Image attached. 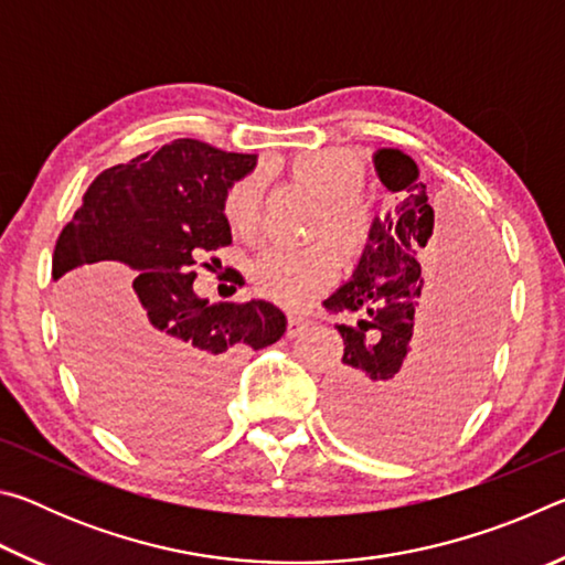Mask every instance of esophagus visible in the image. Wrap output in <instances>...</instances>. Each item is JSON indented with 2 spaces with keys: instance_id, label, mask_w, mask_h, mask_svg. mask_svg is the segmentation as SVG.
<instances>
[{
  "instance_id": "1",
  "label": "esophagus",
  "mask_w": 565,
  "mask_h": 565,
  "mask_svg": "<svg viewBox=\"0 0 565 565\" xmlns=\"http://www.w3.org/2000/svg\"><path fill=\"white\" fill-rule=\"evenodd\" d=\"M311 319H306V317H289V337H299V333H303L306 329L311 327Z\"/></svg>"
}]
</instances>
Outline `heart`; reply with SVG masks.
I'll use <instances>...</instances> for the list:
<instances>
[{"instance_id": "obj_1", "label": "heart", "mask_w": 565, "mask_h": 565, "mask_svg": "<svg viewBox=\"0 0 565 565\" xmlns=\"http://www.w3.org/2000/svg\"><path fill=\"white\" fill-rule=\"evenodd\" d=\"M286 169L294 179L321 196V212L313 236H329L347 256H359L371 242L374 212L359 196L363 167L356 157L337 149L299 151ZM222 212L228 228L238 236H252L262 214V181L256 174L236 179L226 189ZM248 279L254 291L284 309L301 311L329 291L339 279V256L331 244L309 248H264L252 262Z\"/></svg>"}]
</instances>
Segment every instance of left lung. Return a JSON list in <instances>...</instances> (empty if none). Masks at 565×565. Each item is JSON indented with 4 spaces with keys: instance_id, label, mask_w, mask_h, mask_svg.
Here are the masks:
<instances>
[{
    "instance_id": "8db88e82",
    "label": "left lung",
    "mask_w": 565,
    "mask_h": 565,
    "mask_svg": "<svg viewBox=\"0 0 565 565\" xmlns=\"http://www.w3.org/2000/svg\"><path fill=\"white\" fill-rule=\"evenodd\" d=\"M374 161L396 209L374 222L353 279L323 301L347 319L337 323L343 356L327 406L349 441L414 454L451 434L473 406L499 333L505 279L481 224L451 218L436 226L414 159L381 149Z\"/></svg>"
}]
</instances>
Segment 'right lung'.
Returning <instances> with one entry per match:
<instances>
[{"label":"right lung","mask_w":565,"mask_h":565,"mask_svg":"<svg viewBox=\"0 0 565 565\" xmlns=\"http://www.w3.org/2000/svg\"><path fill=\"white\" fill-rule=\"evenodd\" d=\"M254 164V154L174 139L104 169L56 238L66 351L94 408L141 448L212 431L232 361L286 331L269 301L194 294V264L232 244L226 189ZM131 273L140 276L124 285Z\"/></svg>","instance_id":"1"}]
</instances>
